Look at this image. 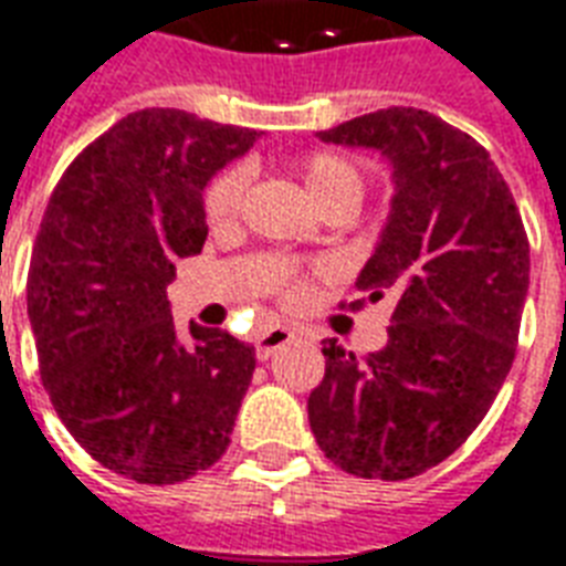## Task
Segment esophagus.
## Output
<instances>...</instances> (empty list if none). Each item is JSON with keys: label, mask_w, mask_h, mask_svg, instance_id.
<instances>
[{"label": "esophagus", "mask_w": 566, "mask_h": 566, "mask_svg": "<svg viewBox=\"0 0 566 566\" xmlns=\"http://www.w3.org/2000/svg\"><path fill=\"white\" fill-rule=\"evenodd\" d=\"M296 335H300V332L291 329V326H282V323H275V326L264 329L261 335H258V340H254V353H258V359L261 361L270 359L275 350H282L284 344H291Z\"/></svg>", "instance_id": "obj_1"}]
</instances>
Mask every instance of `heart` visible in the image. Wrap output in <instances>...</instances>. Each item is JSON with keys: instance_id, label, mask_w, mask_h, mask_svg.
<instances>
[{"instance_id": "obj_1", "label": "heart", "mask_w": 566, "mask_h": 566, "mask_svg": "<svg viewBox=\"0 0 566 566\" xmlns=\"http://www.w3.org/2000/svg\"><path fill=\"white\" fill-rule=\"evenodd\" d=\"M296 171H300L308 196L314 198V205L321 207L323 213L338 210V207L356 213V207L365 198V187H368L365 171L350 157L332 154V150L305 154L296 163ZM245 198H249V171L243 166L228 168L207 187L205 213L216 234H228V231L240 228L245 213ZM264 282L266 291H273L284 305H300L308 293V275L293 270V266H270L264 273Z\"/></svg>"}]
</instances>
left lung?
I'll return each mask as SVG.
<instances>
[{"mask_svg": "<svg viewBox=\"0 0 566 566\" xmlns=\"http://www.w3.org/2000/svg\"><path fill=\"white\" fill-rule=\"evenodd\" d=\"M317 136L391 163V213L356 287L398 302L382 350L359 359L323 340L308 421L338 469L407 481L454 454L493 407L520 340L528 237L484 145L430 112L388 106Z\"/></svg>", "mask_w": 566, "mask_h": 566, "instance_id": "1", "label": "left lung"}]
</instances>
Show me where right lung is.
Wrapping results in <instances>:
<instances>
[{
    "instance_id": "right-lung-1",
    "label": "right lung",
    "mask_w": 566,
    "mask_h": 566,
    "mask_svg": "<svg viewBox=\"0 0 566 566\" xmlns=\"http://www.w3.org/2000/svg\"><path fill=\"white\" fill-rule=\"evenodd\" d=\"M261 133L184 109L129 112L73 159L43 210L29 264V321L46 395L101 465L178 484L226 454L254 347L189 326L166 284L207 240V180Z\"/></svg>"
}]
</instances>
